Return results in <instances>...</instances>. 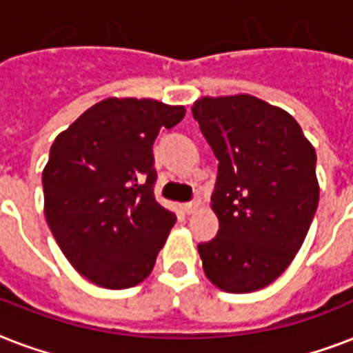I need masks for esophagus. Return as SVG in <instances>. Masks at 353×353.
Here are the masks:
<instances>
[{"instance_id":"esophagus-1","label":"esophagus","mask_w":353,"mask_h":353,"mask_svg":"<svg viewBox=\"0 0 353 353\" xmlns=\"http://www.w3.org/2000/svg\"><path fill=\"white\" fill-rule=\"evenodd\" d=\"M201 199L199 198H196V199H192V201H190V203H185V207H183V209H185V212H187V214H194V212H198L199 209H201Z\"/></svg>"}]
</instances>
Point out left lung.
Wrapping results in <instances>:
<instances>
[{"mask_svg": "<svg viewBox=\"0 0 353 353\" xmlns=\"http://www.w3.org/2000/svg\"><path fill=\"white\" fill-rule=\"evenodd\" d=\"M192 115L218 159L220 231L198 251L229 293L262 290L301 249L319 205L317 155L290 113L251 95L203 97Z\"/></svg>", "mask_w": 353, "mask_h": 353, "instance_id": "8db88e82", "label": "left lung"}]
</instances>
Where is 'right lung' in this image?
Returning a JSON list of instances; mask_svg holds the SVG:
<instances>
[{
  "label": "right lung",
  "mask_w": 353,
  "mask_h": 353,
  "mask_svg": "<svg viewBox=\"0 0 353 353\" xmlns=\"http://www.w3.org/2000/svg\"><path fill=\"white\" fill-rule=\"evenodd\" d=\"M183 117L152 99H106L54 139L41 174L47 225L93 284L126 290L152 273L176 223L154 196L152 146Z\"/></svg>",
  "instance_id": "right-lung-1"
}]
</instances>
